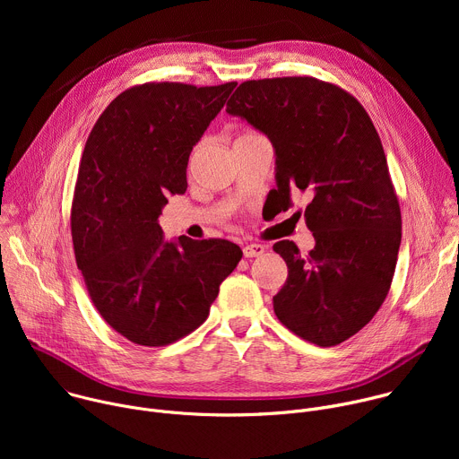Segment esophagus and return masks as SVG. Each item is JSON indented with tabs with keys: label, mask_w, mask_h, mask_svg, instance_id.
Instances as JSON below:
<instances>
[{
	"label": "esophagus",
	"mask_w": 459,
	"mask_h": 459,
	"mask_svg": "<svg viewBox=\"0 0 459 459\" xmlns=\"http://www.w3.org/2000/svg\"><path fill=\"white\" fill-rule=\"evenodd\" d=\"M265 252V247L259 245V243H250V245H245L243 247V255L245 257H257Z\"/></svg>",
	"instance_id": "34e87169"
}]
</instances>
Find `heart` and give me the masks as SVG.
I'll return each mask as SVG.
<instances>
[{
    "instance_id": "obj_1",
    "label": "heart",
    "mask_w": 459,
    "mask_h": 459,
    "mask_svg": "<svg viewBox=\"0 0 459 459\" xmlns=\"http://www.w3.org/2000/svg\"><path fill=\"white\" fill-rule=\"evenodd\" d=\"M261 134H257V133H254V130H241V133L238 134V138H236V142H245V140H252V138H259ZM234 142V143H236Z\"/></svg>"
}]
</instances>
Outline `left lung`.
I'll list each match as a JSON object with an SVG mask.
<instances>
[{
    "label": "left lung",
    "mask_w": 459,
    "mask_h": 459,
    "mask_svg": "<svg viewBox=\"0 0 459 459\" xmlns=\"http://www.w3.org/2000/svg\"><path fill=\"white\" fill-rule=\"evenodd\" d=\"M227 112L247 119L276 151L273 198L280 211L305 194L316 245L274 243L289 267L273 298L278 319L296 336L334 347L383 305L402 243V211L377 130L345 89L310 76L243 82Z\"/></svg>",
    "instance_id": "left-lung-1"
}]
</instances>
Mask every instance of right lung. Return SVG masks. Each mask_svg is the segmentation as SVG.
I'll list each match as a JSON object with an SVG mask.
<instances>
[{
  "label": "right lung",
  "instance_id": "obj_1",
  "mask_svg": "<svg viewBox=\"0 0 459 459\" xmlns=\"http://www.w3.org/2000/svg\"><path fill=\"white\" fill-rule=\"evenodd\" d=\"M236 85H134L85 143L71 211L76 264L96 310L136 345L165 347L198 329L243 255L227 239L169 243L158 223L167 195L186 190L192 147Z\"/></svg>",
  "mask_w": 459,
  "mask_h": 459
}]
</instances>
